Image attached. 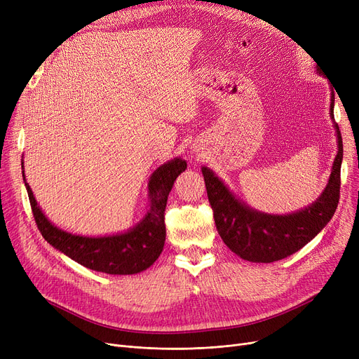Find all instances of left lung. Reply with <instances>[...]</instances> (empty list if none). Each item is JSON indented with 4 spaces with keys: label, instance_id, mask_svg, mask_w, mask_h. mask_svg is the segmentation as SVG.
Segmentation results:
<instances>
[{
    "label": "left lung",
    "instance_id": "obj_1",
    "mask_svg": "<svg viewBox=\"0 0 359 359\" xmlns=\"http://www.w3.org/2000/svg\"><path fill=\"white\" fill-rule=\"evenodd\" d=\"M330 116L334 121V93L330 96ZM337 154L329 183L320 198L307 208L288 214L271 215L252 210L240 202L208 167H202L206 194L214 211L218 234L227 248L244 260L271 263L303 249L332 219L341 195V165L344 158L342 135L334 122Z\"/></svg>",
    "mask_w": 359,
    "mask_h": 359
}]
</instances>
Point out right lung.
<instances>
[{
    "mask_svg": "<svg viewBox=\"0 0 359 359\" xmlns=\"http://www.w3.org/2000/svg\"><path fill=\"white\" fill-rule=\"evenodd\" d=\"M184 168L186 161L182 158H175L160 165L149 177L151 206L145 218L126 233L104 237L75 236L56 229L39 208L30 186L26 182L25 184L37 229L56 250L91 271L110 275H132L149 268L163 252L167 198L175 180L184 172Z\"/></svg>",
    "mask_w": 359,
    "mask_h": 359,
    "instance_id": "right-lung-1",
    "label": "right lung"
}]
</instances>
